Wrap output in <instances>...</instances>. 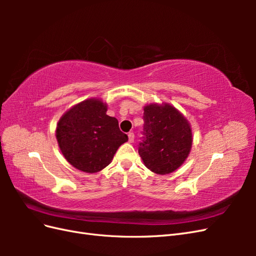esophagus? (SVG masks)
I'll use <instances>...</instances> for the list:
<instances>
[{"mask_svg":"<svg viewBox=\"0 0 256 256\" xmlns=\"http://www.w3.org/2000/svg\"><path fill=\"white\" fill-rule=\"evenodd\" d=\"M128 138H129V143H132L134 141V134L129 132L128 134Z\"/></svg>","mask_w":256,"mask_h":256,"instance_id":"34e87169","label":"esophagus"}]
</instances>
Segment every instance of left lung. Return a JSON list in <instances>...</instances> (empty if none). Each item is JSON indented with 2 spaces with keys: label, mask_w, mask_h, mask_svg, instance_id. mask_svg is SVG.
Wrapping results in <instances>:
<instances>
[{
  "label": "left lung",
  "mask_w": 256,
  "mask_h": 256,
  "mask_svg": "<svg viewBox=\"0 0 256 256\" xmlns=\"http://www.w3.org/2000/svg\"><path fill=\"white\" fill-rule=\"evenodd\" d=\"M145 138L138 154L152 172L166 175L180 168L192 147V129L188 120L170 104L144 106Z\"/></svg>",
  "instance_id": "1"
}]
</instances>
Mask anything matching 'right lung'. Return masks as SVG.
I'll return each instance as SVG.
<instances>
[{
  "label": "right lung",
  "instance_id": "1",
  "mask_svg": "<svg viewBox=\"0 0 256 256\" xmlns=\"http://www.w3.org/2000/svg\"><path fill=\"white\" fill-rule=\"evenodd\" d=\"M99 98L74 104L60 118L56 136L65 159L85 173H97L109 166L118 147L128 141L118 120L106 115Z\"/></svg>",
  "mask_w": 256,
  "mask_h": 256
}]
</instances>
